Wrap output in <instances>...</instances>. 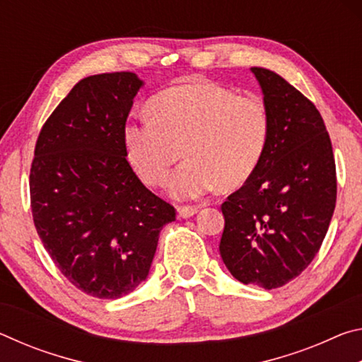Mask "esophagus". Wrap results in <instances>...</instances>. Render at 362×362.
<instances>
[{
	"instance_id": "34e87169",
	"label": "esophagus",
	"mask_w": 362,
	"mask_h": 362,
	"mask_svg": "<svg viewBox=\"0 0 362 362\" xmlns=\"http://www.w3.org/2000/svg\"><path fill=\"white\" fill-rule=\"evenodd\" d=\"M196 212H198V207L196 206H177V214H179V217L182 218L193 217Z\"/></svg>"
}]
</instances>
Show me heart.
Segmentation results:
<instances>
[{"instance_id": "obj_1", "label": "heart", "mask_w": 362, "mask_h": 362, "mask_svg": "<svg viewBox=\"0 0 362 362\" xmlns=\"http://www.w3.org/2000/svg\"><path fill=\"white\" fill-rule=\"evenodd\" d=\"M150 118L126 122L122 137L139 175L151 187L170 179L179 199L199 198L217 185L233 188L255 173L269 137L268 108L259 97L196 81L169 88L148 105Z\"/></svg>"}]
</instances>
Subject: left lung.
<instances>
[{
	"label": "left lung",
	"mask_w": 362,
	"mask_h": 362,
	"mask_svg": "<svg viewBox=\"0 0 362 362\" xmlns=\"http://www.w3.org/2000/svg\"><path fill=\"white\" fill-rule=\"evenodd\" d=\"M269 115L255 173L222 204L220 255L244 284L276 289L320 250L337 201L335 159L315 103L267 69H252Z\"/></svg>",
	"instance_id": "obj_1"
}]
</instances>
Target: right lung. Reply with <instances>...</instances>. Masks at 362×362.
<instances>
[{"label":"right lung","mask_w":362,"mask_h":362,"mask_svg":"<svg viewBox=\"0 0 362 362\" xmlns=\"http://www.w3.org/2000/svg\"><path fill=\"white\" fill-rule=\"evenodd\" d=\"M142 81L136 73L88 76L41 127L30 168V206L60 273L88 296L119 298L148 276L173 204L127 163L124 131Z\"/></svg>","instance_id":"obj_1"}]
</instances>
